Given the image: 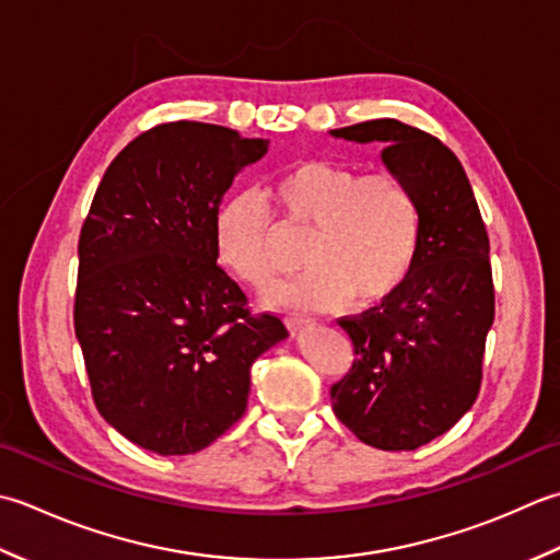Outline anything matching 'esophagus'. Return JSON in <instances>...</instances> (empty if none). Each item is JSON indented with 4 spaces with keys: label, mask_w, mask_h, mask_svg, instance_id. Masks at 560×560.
Segmentation results:
<instances>
[{
    "label": "esophagus",
    "mask_w": 560,
    "mask_h": 560,
    "mask_svg": "<svg viewBox=\"0 0 560 560\" xmlns=\"http://www.w3.org/2000/svg\"><path fill=\"white\" fill-rule=\"evenodd\" d=\"M284 324H288L292 334H296V330H302L306 326H314L312 318H306V316H288V318H284Z\"/></svg>",
    "instance_id": "obj_1"
}]
</instances>
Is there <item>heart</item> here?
I'll use <instances>...</instances> for the list:
<instances>
[{"mask_svg": "<svg viewBox=\"0 0 560 560\" xmlns=\"http://www.w3.org/2000/svg\"><path fill=\"white\" fill-rule=\"evenodd\" d=\"M266 196L284 230L312 234L310 276L272 292L270 304L330 312L350 300L384 304L404 290L423 242V210L406 178L306 159L272 176ZM212 242L220 266L242 284L260 292L276 282V226L256 192L238 190L220 202Z\"/></svg>", "mask_w": 560, "mask_h": 560, "instance_id": "b5f03b06", "label": "heart"}]
</instances>
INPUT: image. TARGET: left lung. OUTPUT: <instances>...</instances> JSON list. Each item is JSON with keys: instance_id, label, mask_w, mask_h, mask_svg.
I'll return each instance as SVG.
<instances>
[{"instance_id": "obj_1", "label": "left lung", "mask_w": 560, "mask_h": 560, "mask_svg": "<svg viewBox=\"0 0 560 560\" xmlns=\"http://www.w3.org/2000/svg\"><path fill=\"white\" fill-rule=\"evenodd\" d=\"M330 135L380 142L384 166L408 180L423 210V242L404 290L380 310L338 322L355 362L330 386V401L364 444L418 450L444 435L481 389L495 316L486 224L462 162L438 137L394 118Z\"/></svg>"}]
</instances>
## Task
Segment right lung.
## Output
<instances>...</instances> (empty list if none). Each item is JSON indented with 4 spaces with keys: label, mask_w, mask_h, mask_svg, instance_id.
I'll return each mask as SVG.
<instances>
[{
    "label": "right lung",
    "mask_w": 560,
    "mask_h": 560,
    "mask_svg": "<svg viewBox=\"0 0 560 560\" xmlns=\"http://www.w3.org/2000/svg\"><path fill=\"white\" fill-rule=\"evenodd\" d=\"M268 152L222 125H156L106 168L79 236L74 330L98 413L162 456L192 454L244 416L250 364L288 338L217 266L212 220Z\"/></svg>",
    "instance_id": "1"
}]
</instances>
